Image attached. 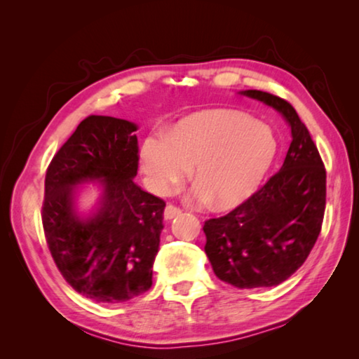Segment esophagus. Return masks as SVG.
<instances>
[{
	"label": "esophagus",
	"mask_w": 359,
	"mask_h": 359,
	"mask_svg": "<svg viewBox=\"0 0 359 359\" xmlns=\"http://www.w3.org/2000/svg\"><path fill=\"white\" fill-rule=\"evenodd\" d=\"M177 215H180V209L175 208V205H166L165 209V214H163V217H165V220H172V218H175Z\"/></svg>",
	"instance_id": "1"
}]
</instances>
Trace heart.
Here are the masks:
<instances>
[{"label": "heart", "mask_w": 359, "mask_h": 359, "mask_svg": "<svg viewBox=\"0 0 359 359\" xmlns=\"http://www.w3.org/2000/svg\"><path fill=\"white\" fill-rule=\"evenodd\" d=\"M276 154L277 139L267 125L244 112L208 111L180 120L166 136H145L139 161L156 194H168L193 166L191 201L228 210L258 190Z\"/></svg>", "instance_id": "1"}]
</instances>
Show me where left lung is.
Masks as SVG:
<instances>
[{
  "mask_svg": "<svg viewBox=\"0 0 359 359\" xmlns=\"http://www.w3.org/2000/svg\"><path fill=\"white\" fill-rule=\"evenodd\" d=\"M276 109L291 128L285 161L267 184L228 215L204 223L205 255L215 276L238 288L276 287L304 264L325 215L326 171L299 115L278 96L242 90Z\"/></svg>",
  "mask_w": 359,
  "mask_h": 359,
  "instance_id": "left-lung-1",
  "label": "left lung"
}]
</instances>
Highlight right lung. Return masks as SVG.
I'll use <instances>...</instances> for the list:
<instances>
[{
  "label": "right lung",
  "instance_id": "add662e5",
  "mask_svg": "<svg viewBox=\"0 0 359 359\" xmlns=\"http://www.w3.org/2000/svg\"><path fill=\"white\" fill-rule=\"evenodd\" d=\"M135 121L90 115L53 156L46 174L42 224L48 250L77 293L96 302L133 299L151 287L165 201L135 184ZM99 188L83 212L82 184Z\"/></svg>",
  "mask_w": 359,
  "mask_h": 359
}]
</instances>
